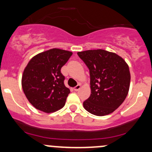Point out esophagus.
Segmentation results:
<instances>
[{"instance_id":"obj_1","label":"esophagus","mask_w":152,"mask_h":152,"mask_svg":"<svg viewBox=\"0 0 152 152\" xmlns=\"http://www.w3.org/2000/svg\"><path fill=\"white\" fill-rule=\"evenodd\" d=\"M80 87H81V86H80V84H78L77 86H75V87L74 88V90H75V91H79V90L80 89Z\"/></svg>"}]
</instances>
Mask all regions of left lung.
<instances>
[{
	"mask_svg": "<svg viewBox=\"0 0 152 152\" xmlns=\"http://www.w3.org/2000/svg\"><path fill=\"white\" fill-rule=\"evenodd\" d=\"M87 65L91 77V96L83 107L96 116L112 113L125 101L129 91L130 73L128 64L115 53L103 49L77 52Z\"/></svg>",
	"mask_w": 152,
	"mask_h": 152,
	"instance_id": "8db88e82",
	"label": "left lung"
}]
</instances>
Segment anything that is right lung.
<instances>
[{
    "instance_id": "add662e5",
    "label": "right lung",
    "mask_w": 152,
    "mask_h": 152,
    "mask_svg": "<svg viewBox=\"0 0 152 152\" xmlns=\"http://www.w3.org/2000/svg\"><path fill=\"white\" fill-rule=\"evenodd\" d=\"M72 52L58 48L45 50L32 57L24 68L22 86L27 100L45 113L61 109L70 93L64 84L61 68Z\"/></svg>"
}]
</instances>
